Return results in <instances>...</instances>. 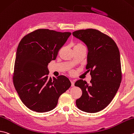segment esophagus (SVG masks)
Instances as JSON below:
<instances>
[{
  "instance_id": "esophagus-1",
  "label": "esophagus",
  "mask_w": 134,
  "mask_h": 134,
  "mask_svg": "<svg viewBox=\"0 0 134 134\" xmlns=\"http://www.w3.org/2000/svg\"><path fill=\"white\" fill-rule=\"evenodd\" d=\"M71 87H74V82L72 80H71Z\"/></svg>"
}]
</instances>
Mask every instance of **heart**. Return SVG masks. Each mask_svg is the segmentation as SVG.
Returning <instances> with one entry per match:
<instances>
[{"instance_id":"b5f03b06","label":"heart","mask_w":134,"mask_h":134,"mask_svg":"<svg viewBox=\"0 0 134 134\" xmlns=\"http://www.w3.org/2000/svg\"><path fill=\"white\" fill-rule=\"evenodd\" d=\"M81 47H84V46L82 44H81L77 43L76 44H75L74 47V49H75V48H81Z\"/></svg>"}]
</instances>
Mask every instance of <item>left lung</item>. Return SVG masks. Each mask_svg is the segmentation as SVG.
<instances>
[{"label":"left lung","instance_id":"1","mask_svg":"<svg viewBox=\"0 0 134 134\" xmlns=\"http://www.w3.org/2000/svg\"><path fill=\"white\" fill-rule=\"evenodd\" d=\"M72 35L88 48L86 69L90 72V84L79 80L75 86L82 90L75 103L78 108L89 113L103 110L113 100L122 80L120 51L115 42L98 30L74 31Z\"/></svg>","mask_w":134,"mask_h":134}]
</instances>
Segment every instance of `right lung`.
<instances>
[{"label": "right lung", "mask_w": 134, "mask_h": 134, "mask_svg": "<svg viewBox=\"0 0 134 134\" xmlns=\"http://www.w3.org/2000/svg\"><path fill=\"white\" fill-rule=\"evenodd\" d=\"M71 35L40 29L24 36L19 43L13 81L21 101L31 110L37 113L52 110L60 96L71 86L64 75L48 77L47 67Z\"/></svg>", "instance_id": "1"}]
</instances>
